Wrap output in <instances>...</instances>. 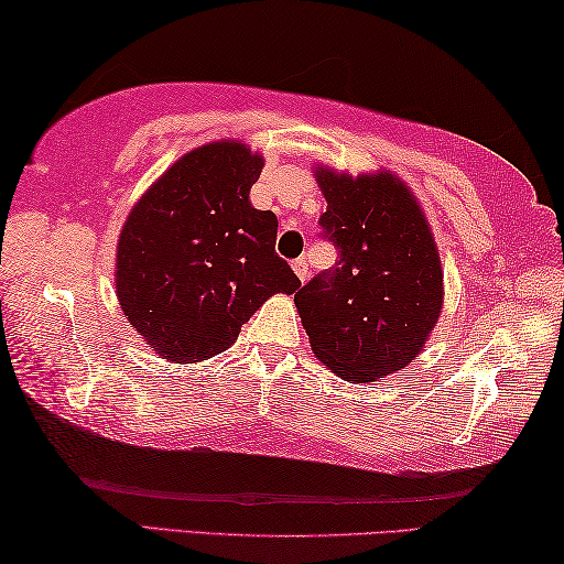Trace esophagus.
<instances>
[{
	"label": "esophagus",
	"instance_id": "obj_1",
	"mask_svg": "<svg viewBox=\"0 0 564 564\" xmlns=\"http://www.w3.org/2000/svg\"><path fill=\"white\" fill-rule=\"evenodd\" d=\"M292 270L304 282V276H307V260H304V257H297V260L292 262Z\"/></svg>",
	"mask_w": 564,
	"mask_h": 564
}]
</instances>
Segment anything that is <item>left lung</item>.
<instances>
[{"mask_svg":"<svg viewBox=\"0 0 564 564\" xmlns=\"http://www.w3.org/2000/svg\"><path fill=\"white\" fill-rule=\"evenodd\" d=\"M327 199L322 237L337 262L304 284L294 304L312 352L347 382L408 367L442 310V264L417 199L397 174L315 167Z\"/></svg>","mask_w":564,"mask_h":564,"instance_id":"1","label":"left lung"}]
</instances>
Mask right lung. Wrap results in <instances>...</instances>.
Masks as SVG:
<instances>
[{"instance_id":"right-lung-1","label":"right lung","mask_w":564,"mask_h":564,"mask_svg":"<svg viewBox=\"0 0 564 564\" xmlns=\"http://www.w3.org/2000/svg\"><path fill=\"white\" fill-rule=\"evenodd\" d=\"M262 167V154L237 140L197 147L129 212L117 297L129 325L174 365L225 352L272 294L300 288L274 252V212L249 202Z\"/></svg>"}]
</instances>
